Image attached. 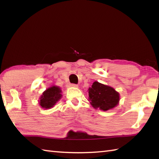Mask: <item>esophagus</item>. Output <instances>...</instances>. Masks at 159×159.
I'll return each instance as SVG.
<instances>
[{
	"mask_svg": "<svg viewBox=\"0 0 159 159\" xmlns=\"http://www.w3.org/2000/svg\"><path fill=\"white\" fill-rule=\"evenodd\" d=\"M67 87H78V85H76V84L70 83V84H68V85H67Z\"/></svg>",
	"mask_w": 159,
	"mask_h": 159,
	"instance_id": "1",
	"label": "esophagus"
}]
</instances>
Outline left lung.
<instances>
[{
	"label": "left lung",
	"mask_w": 159,
	"mask_h": 159,
	"mask_svg": "<svg viewBox=\"0 0 159 159\" xmlns=\"http://www.w3.org/2000/svg\"><path fill=\"white\" fill-rule=\"evenodd\" d=\"M88 100L94 109L107 111L119 104L120 93L112 87L95 81L88 89Z\"/></svg>",
	"instance_id": "obj_1"
}]
</instances>
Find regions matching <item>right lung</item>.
Instances as JSON below:
<instances>
[{"mask_svg": "<svg viewBox=\"0 0 159 159\" xmlns=\"http://www.w3.org/2000/svg\"><path fill=\"white\" fill-rule=\"evenodd\" d=\"M62 91L59 87L52 85L42 93L39 100V104L42 109H51L62 98Z\"/></svg>", "mask_w": 159, "mask_h": 159, "instance_id": "1", "label": "right lung"}]
</instances>
